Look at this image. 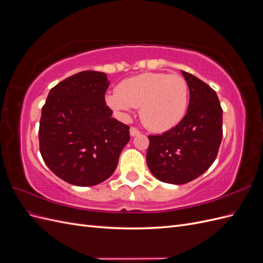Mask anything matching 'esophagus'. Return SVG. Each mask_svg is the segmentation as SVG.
Here are the masks:
<instances>
[{
    "label": "esophagus",
    "mask_w": 263,
    "mask_h": 263,
    "mask_svg": "<svg viewBox=\"0 0 263 263\" xmlns=\"http://www.w3.org/2000/svg\"><path fill=\"white\" fill-rule=\"evenodd\" d=\"M129 133H130V136H132V137L137 136V135L140 134V132H139L137 128H135V127H132V128L129 129Z\"/></svg>",
    "instance_id": "1"
}]
</instances>
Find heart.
<instances>
[{
    "mask_svg": "<svg viewBox=\"0 0 263 263\" xmlns=\"http://www.w3.org/2000/svg\"><path fill=\"white\" fill-rule=\"evenodd\" d=\"M105 101L123 119L129 117L134 107H140V118L149 129L165 132L185 116L189 86L178 74L142 73L125 79Z\"/></svg>",
    "mask_w": 263,
    "mask_h": 263,
    "instance_id": "obj_1",
    "label": "heart"
}]
</instances>
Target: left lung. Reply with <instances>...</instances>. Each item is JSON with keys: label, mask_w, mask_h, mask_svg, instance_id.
Returning a JSON list of instances; mask_svg holds the SVG:
<instances>
[{"label": "left lung", "mask_w": 263, "mask_h": 263, "mask_svg": "<svg viewBox=\"0 0 263 263\" xmlns=\"http://www.w3.org/2000/svg\"><path fill=\"white\" fill-rule=\"evenodd\" d=\"M190 90L185 116L170 130L150 135L148 168L159 181L184 184L203 174L216 159L222 137V109L216 92L181 71Z\"/></svg>", "instance_id": "obj_1"}]
</instances>
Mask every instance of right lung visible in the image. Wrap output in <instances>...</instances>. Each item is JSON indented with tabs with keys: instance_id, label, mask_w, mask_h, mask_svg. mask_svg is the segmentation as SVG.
I'll list each match as a JSON object with an SVG mask.
<instances>
[{
	"instance_id": "add662e5",
	"label": "right lung",
	"mask_w": 263,
	"mask_h": 263,
	"mask_svg": "<svg viewBox=\"0 0 263 263\" xmlns=\"http://www.w3.org/2000/svg\"><path fill=\"white\" fill-rule=\"evenodd\" d=\"M106 73L82 71L49 91L42 108L39 147L47 166L70 184L92 186L115 171L129 127L113 118Z\"/></svg>"
}]
</instances>
